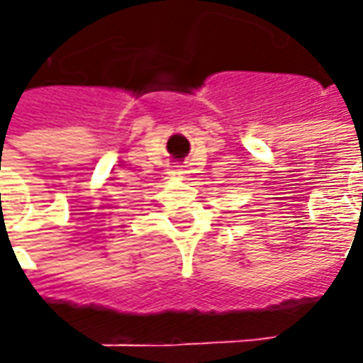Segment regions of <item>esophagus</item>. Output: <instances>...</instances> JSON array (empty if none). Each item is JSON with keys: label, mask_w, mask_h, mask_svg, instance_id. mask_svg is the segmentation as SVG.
<instances>
[{"label": "esophagus", "mask_w": 363, "mask_h": 363, "mask_svg": "<svg viewBox=\"0 0 363 363\" xmlns=\"http://www.w3.org/2000/svg\"><path fill=\"white\" fill-rule=\"evenodd\" d=\"M173 173H174V174H184V173H186V171H182V169L177 167V169H173Z\"/></svg>", "instance_id": "1"}]
</instances>
